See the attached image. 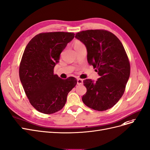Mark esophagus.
Returning <instances> with one entry per match:
<instances>
[{"instance_id": "obj_1", "label": "esophagus", "mask_w": 150, "mask_h": 150, "mask_svg": "<svg viewBox=\"0 0 150 150\" xmlns=\"http://www.w3.org/2000/svg\"><path fill=\"white\" fill-rule=\"evenodd\" d=\"M77 85H82L83 84V80L81 79H77Z\"/></svg>"}]
</instances>
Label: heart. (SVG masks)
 <instances>
[{
	"instance_id": "heart-1",
	"label": "heart",
	"mask_w": 150,
	"mask_h": 150,
	"mask_svg": "<svg viewBox=\"0 0 150 150\" xmlns=\"http://www.w3.org/2000/svg\"><path fill=\"white\" fill-rule=\"evenodd\" d=\"M82 45H83V44H82L81 42H79V41H76V42L74 43V48L79 47V46H82Z\"/></svg>"
}]
</instances>
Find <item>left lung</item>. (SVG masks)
I'll use <instances>...</instances> for the list:
<instances>
[{"instance_id":"1","label":"left lung","mask_w":150,"mask_h":150,"mask_svg":"<svg viewBox=\"0 0 150 150\" xmlns=\"http://www.w3.org/2000/svg\"><path fill=\"white\" fill-rule=\"evenodd\" d=\"M86 47L88 63L99 76L96 81L87 79V92L82 97L92 109L104 111L112 108L124 93L130 66L124 47L115 35L103 30H89L76 34Z\"/></svg>"}]
</instances>
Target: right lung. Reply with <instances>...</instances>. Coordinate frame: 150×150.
<instances>
[{"mask_svg":"<svg viewBox=\"0 0 150 150\" xmlns=\"http://www.w3.org/2000/svg\"><path fill=\"white\" fill-rule=\"evenodd\" d=\"M74 35L40 33L26 46L20 64V79L30 104L40 112L51 114L62 109L68 93L77 84L73 77L62 79L53 73L61 53Z\"/></svg>","mask_w":150,"mask_h":150,"instance_id":"right-lung-1","label":"right lung"}]
</instances>
